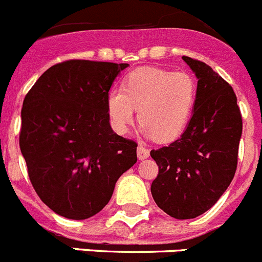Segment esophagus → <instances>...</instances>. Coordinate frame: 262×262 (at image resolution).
I'll use <instances>...</instances> for the list:
<instances>
[{
    "instance_id": "obj_1",
    "label": "esophagus",
    "mask_w": 262,
    "mask_h": 262,
    "mask_svg": "<svg viewBox=\"0 0 262 262\" xmlns=\"http://www.w3.org/2000/svg\"><path fill=\"white\" fill-rule=\"evenodd\" d=\"M137 155H138V159L143 160L146 159V158H148L150 151H148V148H146L143 145H138V147H137Z\"/></svg>"
}]
</instances>
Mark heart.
I'll list each match as a JSON object with an SVG mask.
<instances>
[{"mask_svg": "<svg viewBox=\"0 0 262 262\" xmlns=\"http://www.w3.org/2000/svg\"><path fill=\"white\" fill-rule=\"evenodd\" d=\"M195 98L197 82L189 73L143 67L129 73L121 89L108 93V115L115 130L125 133L138 110L142 133L167 142L187 129Z\"/></svg>", "mask_w": 262, "mask_h": 262, "instance_id": "obj_1", "label": "heart"}]
</instances>
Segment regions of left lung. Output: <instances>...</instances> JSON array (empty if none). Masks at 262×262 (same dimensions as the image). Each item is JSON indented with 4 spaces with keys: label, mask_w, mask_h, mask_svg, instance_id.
<instances>
[{
    "label": "left lung",
    "mask_w": 262,
    "mask_h": 262,
    "mask_svg": "<svg viewBox=\"0 0 262 262\" xmlns=\"http://www.w3.org/2000/svg\"><path fill=\"white\" fill-rule=\"evenodd\" d=\"M183 60L199 79L197 98L180 138L150 151L159 168L151 194L172 218L192 219L209 210L234 179L243 121L232 87L202 61Z\"/></svg>",
    "instance_id": "obj_1"
}]
</instances>
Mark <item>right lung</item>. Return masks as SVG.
<instances>
[{"label":"right lung","instance_id":"right-lung-1","mask_svg":"<svg viewBox=\"0 0 262 262\" xmlns=\"http://www.w3.org/2000/svg\"><path fill=\"white\" fill-rule=\"evenodd\" d=\"M128 65L56 63L23 100L19 146L28 178L58 215L78 221L95 215L137 162V143L112 130L107 108L111 86Z\"/></svg>","mask_w":262,"mask_h":262}]
</instances>
